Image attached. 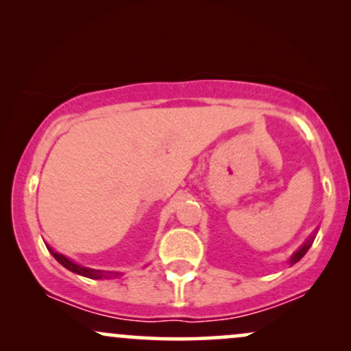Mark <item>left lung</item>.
<instances>
[{"label": "left lung", "instance_id": "1", "mask_svg": "<svg viewBox=\"0 0 351 351\" xmlns=\"http://www.w3.org/2000/svg\"><path fill=\"white\" fill-rule=\"evenodd\" d=\"M312 243H313V237H310V239L307 241V243H305V244L302 245V247L299 249V251H297L295 254H293V256H292V259H291V264H295L297 261H300L302 257L305 256V252H307L308 249H310V245H312Z\"/></svg>", "mask_w": 351, "mask_h": 351}]
</instances>
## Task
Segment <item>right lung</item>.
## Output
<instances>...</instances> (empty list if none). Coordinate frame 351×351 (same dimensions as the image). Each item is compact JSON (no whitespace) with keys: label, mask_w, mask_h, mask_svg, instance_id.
I'll return each instance as SVG.
<instances>
[{"label":"right lung","mask_w":351,"mask_h":351,"mask_svg":"<svg viewBox=\"0 0 351 351\" xmlns=\"http://www.w3.org/2000/svg\"><path fill=\"white\" fill-rule=\"evenodd\" d=\"M52 256H54V259L58 261L59 264H62L64 267L69 269L71 272H75L79 274V276H84V277H88V279H102V277H107V274L104 271H95V269H88V267H82V265H77L74 264L72 261L67 259V257H64L62 254L52 251V249H49Z\"/></svg>","instance_id":"1"}]
</instances>
